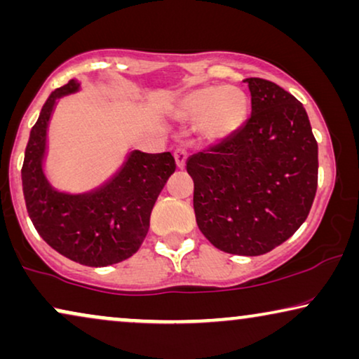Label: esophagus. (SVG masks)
<instances>
[{"label":"esophagus","instance_id":"esophagus-1","mask_svg":"<svg viewBox=\"0 0 359 359\" xmlns=\"http://www.w3.org/2000/svg\"><path fill=\"white\" fill-rule=\"evenodd\" d=\"M186 158H188V151H186L184 149H176V151H175V161H176V166H178L180 170L184 168Z\"/></svg>","mask_w":359,"mask_h":359}]
</instances>
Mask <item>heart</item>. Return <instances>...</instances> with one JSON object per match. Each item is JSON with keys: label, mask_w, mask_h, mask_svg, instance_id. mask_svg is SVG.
<instances>
[{"label": "heart", "mask_w": 359, "mask_h": 359, "mask_svg": "<svg viewBox=\"0 0 359 359\" xmlns=\"http://www.w3.org/2000/svg\"><path fill=\"white\" fill-rule=\"evenodd\" d=\"M247 96L235 86H203L191 90L173 106L180 121L201 117L199 132L205 140L222 142L232 137L245 122Z\"/></svg>", "instance_id": "heart-1"}]
</instances>
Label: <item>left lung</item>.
Segmentation results:
<instances>
[{"mask_svg": "<svg viewBox=\"0 0 359 359\" xmlns=\"http://www.w3.org/2000/svg\"><path fill=\"white\" fill-rule=\"evenodd\" d=\"M252 116L232 137L189 156L198 227L225 253L258 257L291 237L317 191L318 147L304 106L263 78H247Z\"/></svg>", "mask_w": 359, "mask_h": 359, "instance_id": "8db88e82", "label": "left lung"}]
</instances>
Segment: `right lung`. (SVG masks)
<instances>
[{
	"label": "right lung",
	"mask_w": 359,
	"mask_h": 359,
	"mask_svg": "<svg viewBox=\"0 0 359 359\" xmlns=\"http://www.w3.org/2000/svg\"><path fill=\"white\" fill-rule=\"evenodd\" d=\"M81 81L57 88L34 124L22 165V191L34 227L63 257L101 268L130 258L147 237L155 201L171 175L170 151L130 150L109 180L85 193H67L46 175L47 132L60 97L80 91Z\"/></svg>",
	"instance_id": "right-lung-1"
}]
</instances>
